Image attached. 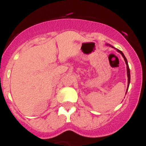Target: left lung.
Instances as JSON below:
<instances>
[{
	"label": "left lung",
	"mask_w": 146,
	"mask_h": 146,
	"mask_svg": "<svg viewBox=\"0 0 146 146\" xmlns=\"http://www.w3.org/2000/svg\"><path fill=\"white\" fill-rule=\"evenodd\" d=\"M106 45H109V46H110V47H113V48L116 49V51H117V52H119V53H120V54H121V55H122V57H123L124 60H125V64H126V69H127V76H128V86H127L126 92H125V94H126V93H127V91H128V86H129V84H130V79H131V74H130V69H129V67H128V61H127L126 58H125V55H124V54H123V52H121V50H118V49H116V48H115V47H113V46H111V44H106Z\"/></svg>",
	"instance_id": "obj_1"
}]
</instances>
